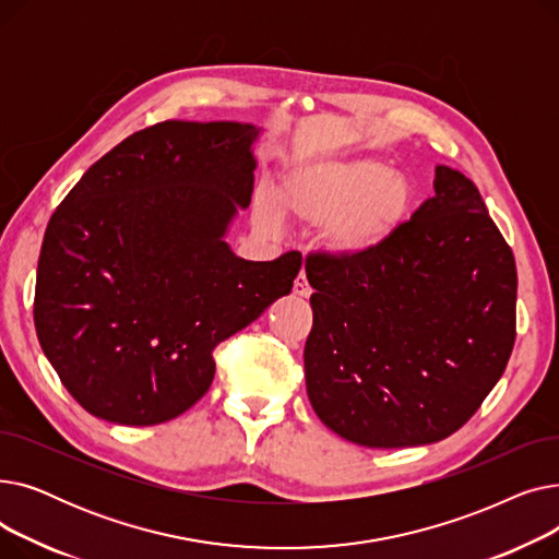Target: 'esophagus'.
I'll return each mask as SVG.
<instances>
[{
	"mask_svg": "<svg viewBox=\"0 0 559 559\" xmlns=\"http://www.w3.org/2000/svg\"><path fill=\"white\" fill-rule=\"evenodd\" d=\"M295 295H297V297H304V299H308V297L312 295V287H310V283H308L304 270H301V274L297 276V281H295Z\"/></svg>",
	"mask_w": 559,
	"mask_h": 559,
	"instance_id": "esophagus-1",
	"label": "esophagus"
}]
</instances>
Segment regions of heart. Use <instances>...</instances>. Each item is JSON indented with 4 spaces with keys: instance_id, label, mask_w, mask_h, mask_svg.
I'll return each mask as SVG.
<instances>
[{
    "instance_id": "heart-1",
    "label": "heart",
    "mask_w": 559,
    "mask_h": 559,
    "mask_svg": "<svg viewBox=\"0 0 559 559\" xmlns=\"http://www.w3.org/2000/svg\"><path fill=\"white\" fill-rule=\"evenodd\" d=\"M276 194L292 219L324 224L321 240L337 258H360L390 242L415 203V188L403 174L369 158L301 163L283 176ZM253 217L264 230L281 222L267 197L255 201Z\"/></svg>"
}]
</instances>
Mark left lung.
Wrapping results in <instances>:
<instances>
[{
  "mask_svg": "<svg viewBox=\"0 0 559 559\" xmlns=\"http://www.w3.org/2000/svg\"><path fill=\"white\" fill-rule=\"evenodd\" d=\"M306 388L317 417L369 449L432 444L476 415L516 337V264L466 176L435 169L390 242L306 258Z\"/></svg>",
  "mask_w": 559,
  "mask_h": 559,
  "instance_id": "obj_1",
  "label": "left lung"
}]
</instances>
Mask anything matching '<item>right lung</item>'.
Wrapping results in <instances>:
<instances>
[{"mask_svg": "<svg viewBox=\"0 0 559 559\" xmlns=\"http://www.w3.org/2000/svg\"><path fill=\"white\" fill-rule=\"evenodd\" d=\"M258 129L167 120L99 158L53 211L34 321L66 390L120 426L183 415L215 378L213 350L278 297L301 253L238 258L224 235L253 192Z\"/></svg>", "mask_w": 559, "mask_h": 559, "instance_id": "1", "label": "right lung"}]
</instances>
